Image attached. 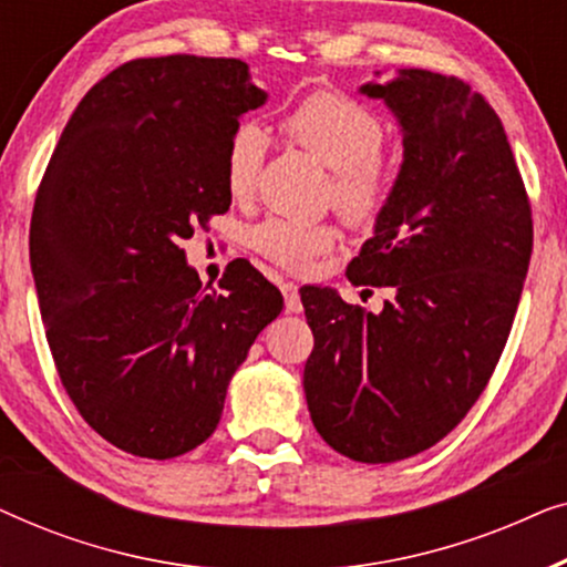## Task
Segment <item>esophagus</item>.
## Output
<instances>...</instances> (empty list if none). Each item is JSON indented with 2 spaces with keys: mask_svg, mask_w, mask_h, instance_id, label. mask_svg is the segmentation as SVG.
I'll list each match as a JSON object with an SVG mask.
<instances>
[{
  "mask_svg": "<svg viewBox=\"0 0 567 567\" xmlns=\"http://www.w3.org/2000/svg\"><path fill=\"white\" fill-rule=\"evenodd\" d=\"M281 291H284V301H286V312L299 315L301 312V297H299L297 286H293L291 281H284Z\"/></svg>",
  "mask_w": 567,
  "mask_h": 567,
  "instance_id": "esophagus-1",
  "label": "esophagus"
}]
</instances>
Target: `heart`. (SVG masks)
<instances>
[{"instance_id":"heart-1","label":"heart","mask_w":567,"mask_h":567,"mask_svg":"<svg viewBox=\"0 0 567 567\" xmlns=\"http://www.w3.org/2000/svg\"><path fill=\"white\" fill-rule=\"evenodd\" d=\"M281 131L332 169V204L348 221L369 224L382 214L392 190V173L379 154L384 123L377 113L340 92H312L286 111ZM268 146L266 128L255 121H243L231 131L224 157V181L231 196H252ZM336 237L328 224L289 219H268L252 229L255 250L289 270H305L317 255L336 245Z\"/></svg>"}]
</instances>
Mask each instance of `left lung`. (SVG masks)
I'll return each mask as SVG.
<instances>
[{"mask_svg":"<svg viewBox=\"0 0 567 567\" xmlns=\"http://www.w3.org/2000/svg\"><path fill=\"white\" fill-rule=\"evenodd\" d=\"M361 95L398 118L402 165L346 276L394 297L374 315L305 286L315 332L305 394L338 454L384 464L439 444L483 394L514 324L534 229L503 123L470 84L400 69Z\"/></svg>","mask_w":567,"mask_h":567,"instance_id":"8db88e82","label":"left lung"}]
</instances>
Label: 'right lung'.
Instances as JSON below:
<instances>
[{"label":"right lung","instance_id":"obj_1","mask_svg":"<svg viewBox=\"0 0 567 567\" xmlns=\"http://www.w3.org/2000/svg\"><path fill=\"white\" fill-rule=\"evenodd\" d=\"M266 100L239 59H134L82 97L38 188L30 268L61 384L134 456L204 444L229 379L284 309L245 260L221 291L200 289L181 247L229 212V136Z\"/></svg>","mask_w":567,"mask_h":567}]
</instances>
